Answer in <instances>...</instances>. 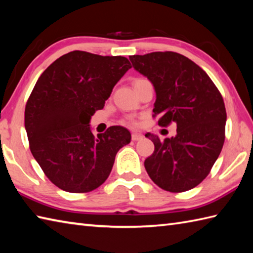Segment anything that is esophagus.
Returning a JSON list of instances; mask_svg holds the SVG:
<instances>
[{"label":"esophagus","instance_id":"esophagus-1","mask_svg":"<svg viewBox=\"0 0 253 253\" xmlns=\"http://www.w3.org/2000/svg\"><path fill=\"white\" fill-rule=\"evenodd\" d=\"M143 138V136L141 135V133H138V132H133L131 135V139L133 141H138V140H141Z\"/></svg>","mask_w":253,"mask_h":253}]
</instances>
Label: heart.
<instances>
[{
	"instance_id": "obj_1",
	"label": "heart",
	"mask_w": 253,
	"mask_h": 253,
	"mask_svg": "<svg viewBox=\"0 0 253 253\" xmlns=\"http://www.w3.org/2000/svg\"><path fill=\"white\" fill-rule=\"evenodd\" d=\"M140 81H143L142 79H139V80H137L135 83H138V82H140ZM123 123L124 124H128V125H135V124H136V122L133 121L132 118H127V120H125Z\"/></svg>"
}]
</instances>
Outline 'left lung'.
Masks as SVG:
<instances>
[{"instance_id":"obj_1","label":"left lung","mask_w":253,"mask_h":253,"mask_svg":"<svg viewBox=\"0 0 253 253\" xmlns=\"http://www.w3.org/2000/svg\"><path fill=\"white\" fill-rule=\"evenodd\" d=\"M129 60L155 87L158 124H176V135L163 141L146 135L155 145L152 156L145 160L147 173L163 190L189 191L209 175L224 146V100L207 73L180 53L133 54Z\"/></svg>"}]
</instances>
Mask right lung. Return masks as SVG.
<instances>
[{"label":"right lung","mask_w":253,"mask_h":253,"mask_svg":"<svg viewBox=\"0 0 253 253\" xmlns=\"http://www.w3.org/2000/svg\"><path fill=\"white\" fill-rule=\"evenodd\" d=\"M131 68L125 57L71 51L52 62L37 80L25 108V129L35 160L66 192L95 190L110 175L115 157L130 142L121 126L95 137L91 117Z\"/></svg>","instance_id":"right-lung-1"}]
</instances>
